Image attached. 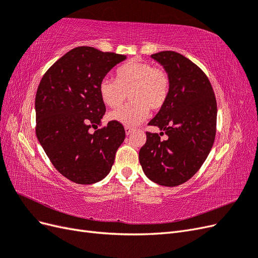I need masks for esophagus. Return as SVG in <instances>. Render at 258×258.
Listing matches in <instances>:
<instances>
[{"instance_id":"esophagus-1","label":"esophagus","mask_w":258,"mask_h":258,"mask_svg":"<svg viewBox=\"0 0 258 258\" xmlns=\"http://www.w3.org/2000/svg\"><path fill=\"white\" fill-rule=\"evenodd\" d=\"M124 131H126V135L129 136V135L132 134V132H134V128H131V127H124Z\"/></svg>"}]
</instances>
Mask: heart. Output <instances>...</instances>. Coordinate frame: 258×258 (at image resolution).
I'll use <instances>...</instances> for the list:
<instances>
[{"instance_id": "obj_1", "label": "heart", "mask_w": 258, "mask_h": 258, "mask_svg": "<svg viewBox=\"0 0 258 258\" xmlns=\"http://www.w3.org/2000/svg\"><path fill=\"white\" fill-rule=\"evenodd\" d=\"M171 89V79L163 68L154 67L141 59H131L118 67L115 80L104 77L99 84V93L103 103L118 107L127 95L130 102L108 114V118L134 127L146 119L153 111H159L166 104Z\"/></svg>"}]
</instances>
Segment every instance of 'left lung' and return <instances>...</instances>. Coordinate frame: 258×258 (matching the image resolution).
Instances as JSON below:
<instances>
[{"label":"left lung","mask_w":258,"mask_h":258,"mask_svg":"<svg viewBox=\"0 0 258 258\" xmlns=\"http://www.w3.org/2000/svg\"><path fill=\"white\" fill-rule=\"evenodd\" d=\"M171 79L166 104L148 122L162 132H146L139 152L145 175L162 186L181 185L206 161L216 134L217 104L208 76L183 54L166 50L152 54ZM166 140L160 138L163 134Z\"/></svg>","instance_id":"1"}]
</instances>
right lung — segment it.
I'll use <instances>...</instances> for the list:
<instances>
[{
    "mask_svg": "<svg viewBox=\"0 0 258 258\" xmlns=\"http://www.w3.org/2000/svg\"><path fill=\"white\" fill-rule=\"evenodd\" d=\"M127 58L89 46L68 51L46 71L35 96V132L46 155L62 175L77 184H93L112 169L126 132L121 123L102 126L106 111L99 84Z\"/></svg>",
    "mask_w": 258,
    "mask_h": 258,
    "instance_id": "1",
    "label": "right lung"
}]
</instances>
